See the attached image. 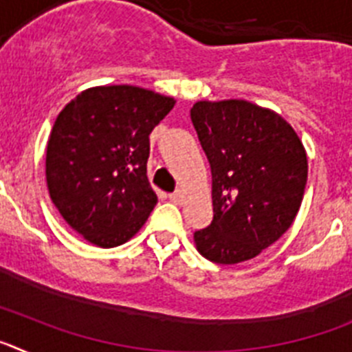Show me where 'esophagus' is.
<instances>
[{"label": "esophagus", "mask_w": 352, "mask_h": 352, "mask_svg": "<svg viewBox=\"0 0 352 352\" xmlns=\"http://www.w3.org/2000/svg\"><path fill=\"white\" fill-rule=\"evenodd\" d=\"M169 199L173 201L174 204H182L183 203V192L182 190H176L169 195Z\"/></svg>", "instance_id": "obj_1"}]
</instances>
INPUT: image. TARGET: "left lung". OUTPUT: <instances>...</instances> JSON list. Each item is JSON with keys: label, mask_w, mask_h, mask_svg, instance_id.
Returning a JSON list of instances; mask_svg holds the SVG:
<instances>
[{"label": "left lung", "mask_w": 352, "mask_h": 352, "mask_svg": "<svg viewBox=\"0 0 352 352\" xmlns=\"http://www.w3.org/2000/svg\"><path fill=\"white\" fill-rule=\"evenodd\" d=\"M190 118L211 169L213 220L194 232L199 254L217 264L259 256L296 217L307 153L284 118L247 100L197 102Z\"/></svg>", "instance_id": "8db88e82"}]
</instances>
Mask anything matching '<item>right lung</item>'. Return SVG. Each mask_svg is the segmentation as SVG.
I'll list each match as a JSON object with an SVG mask.
<instances>
[{"label": "right lung", "instance_id": "add662e5", "mask_svg": "<svg viewBox=\"0 0 352 352\" xmlns=\"http://www.w3.org/2000/svg\"><path fill=\"white\" fill-rule=\"evenodd\" d=\"M174 100L135 86L82 91L56 118L45 157L49 194L89 243L118 247L157 204L146 176L149 133Z\"/></svg>", "mask_w": 352, "mask_h": 352}]
</instances>
